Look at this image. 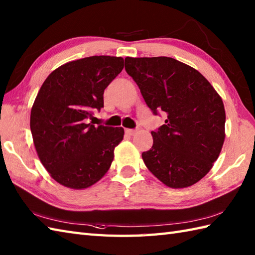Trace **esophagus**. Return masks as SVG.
Masks as SVG:
<instances>
[{
	"instance_id": "34e87169",
	"label": "esophagus",
	"mask_w": 255,
	"mask_h": 255,
	"mask_svg": "<svg viewBox=\"0 0 255 255\" xmlns=\"http://www.w3.org/2000/svg\"><path fill=\"white\" fill-rule=\"evenodd\" d=\"M126 133L129 134V136H133V134L137 133V130H134V129H126Z\"/></svg>"
}]
</instances>
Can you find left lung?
<instances>
[{
  "mask_svg": "<svg viewBox=\"0 0 255 255\" xmlns=\"http://www.w3.org/2000/svg\"><path fill=\"white\" fill-rule=\"evenodd\" d=\"M125 69L150 110L167 117L151 131L152 147L142 152L145 166L167 187L194 185L223 149L226 112L220 95L196 69L173 58L127 57Z\"/></svg>",
  "mask_w": 255,
  "mask_h": 255,
  "instance_id": "1",
  "label": "left lung"
}]
</instances>
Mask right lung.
<instances>
[{
  "mask_svg": "<svg viewBox=\"0 0 255 255\" xmlns=\"http://www.w3.org/2000/svg\"><path fill=\"white\" fill-rule=\"evenodd\" d=\"M124 69L122 57L93 56L70 61L48 75L30 112L39 158L61 185L84 189L106 174L124 128L88 123L104 106L103 94Z\"/></svg>",
  "mask_w": 255,
  "mask_h": 255,
  "instance_id": "right-lung-1",
  "label": "right lung"
}]
</instances>
